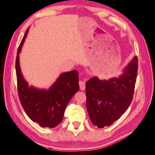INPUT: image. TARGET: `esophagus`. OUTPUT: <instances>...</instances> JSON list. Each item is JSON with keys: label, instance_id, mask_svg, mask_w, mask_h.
Returning <instances> with one entry per match:
<instances>
[{"label": "esophagus", "instance_id": "1", "mask_svg": "<svg viewBox=\"0 0 155 155\" xmlns=\"http://www.w3.org/2000/svg\"><path fill=\"white\" fill-rule=\"evenodd\" d=\"M79 86L80 89L81 90H84L85 88V80H80L79 81Z\"/></svg>", "mask_w": 155, "mask_h": 155}]
</instances>
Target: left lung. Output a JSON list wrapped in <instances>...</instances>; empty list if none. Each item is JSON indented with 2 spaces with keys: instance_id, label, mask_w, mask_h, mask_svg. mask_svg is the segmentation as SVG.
Segmentation results:
<instances>
[{
  "instance_id": "8db88e82",
  "label": "left lung",
  "mask_w": 155,
  "mask_h": 155,
  "mask_svg": "<svg viewBox=\"0 0 155 155\" xmlns=\"http://www.w3.org/2000/svg\"><path fill=\"white\" fill-rule=\"evenodd\" d=\"M138 72L134 56L119 78L99 80L91 78L86 83V106L91 121L99 128L109 126L121 117L133 98Z\"/></svg>"
}]
</instances>
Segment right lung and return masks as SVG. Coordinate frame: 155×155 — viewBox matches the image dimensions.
Listing matches in <instances>:
<instances>
[{
    "mask_svg": "<svg viewBox=\"0 0 155 155\" xmlns=\"http://www.w3.org/2000/svg\"><path fill=\"white\" fill-rule=\"evenodd\" d=\"M28 29L22 39L17 51L16 72L17 89L21 105L28 116L42 127H56L63 120L68 104L79 90L77 70L61 74L48 90L29 87L22 75L19 65V53Z\"/></svg>",
    "mask_w": 155,
    "mask_h": 155,
    "instance_id": "right-lung-1",
    "label": "right lung"
}]
</instances>
